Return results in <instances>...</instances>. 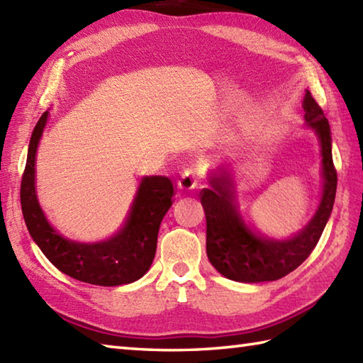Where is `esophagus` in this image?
<instances>
[{"instance_id":"esophagus-1","label":"esophagus","mask_w":363,"mask_h":363,"mask_svg":"<svg viewBox=\"0 0 363 363\" xmlns=\"http://www.w3.org/2000/svg\"><path fill=\"white\" fill-rule=\"evenodd\" d=\"M199 184V172L196 168H187L184 169L179 181H177V187L181 190H195Z\"/></svg>"}]
</instances>
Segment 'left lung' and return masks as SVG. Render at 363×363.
<instances>
[{"mask_svg": "<svg viewBox=\"0 0 363 363\" xmlns=\"http://www.w3.org/2000/svg\"><path fill=\"white\" fill-rule=\"evenodd\" d=\"M303 107L307 125L320 137L325 186L317 213L299 234L287 240H273L256 233L240 209L234 182L226 172L213 174L209 181L211 189H203L199 194L207 221V257L228 279L238 282L281 279L311 256L325 230L337 190V169L330 150L333 138L329 121L309 90L306 91Z\"/></svg>", "mask_w": 363, "mask_h": 363, "instance_id": "left-lung-1", "label": "left lung"}]
</instances>
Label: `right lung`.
<instances>
[{"label": "right lung", "instance_id": "obj_1", "mask_svg": "<svg viewBox=\"0 0 363 363\" xmlns=\"http://www.w3.org/2000/svg\"><path fill=\"white\" fill-rule=\"evenodd\" d=\"M48 112H43L34 128L21 176V211L30 237L54 267L78 281L115 287L140 279L156 256L160 221L173 204V182L164 176L145 177L125 223L111 238L96 243L70 240L50 225L35 196V151Z\"/></svg>", "mask_w": 363, "mask_h": 363}]
</instances>
